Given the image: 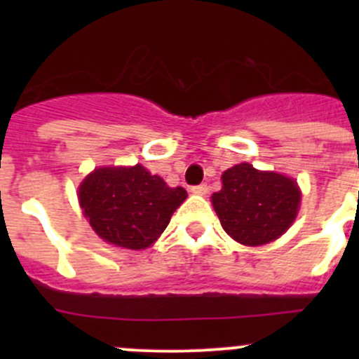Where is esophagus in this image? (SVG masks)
<instances>
[{
	"label": "esophagus",
	"mask_w": 359,
	"mask_h": 359,
	"mask_svg": "<svg viewBox=\"0 0 359 359\" xmlns=\"http://www.w3.org/2000/svg\"><path fill=\"white\" fill-rule=\"evenodd\" d=\"M191 191H193L194 194H198V196H205V194L208 193V186H206V184H200V186L191 187Z\"/></svg>",
	"instance_id": "esophagus-1"
}]
</instances>
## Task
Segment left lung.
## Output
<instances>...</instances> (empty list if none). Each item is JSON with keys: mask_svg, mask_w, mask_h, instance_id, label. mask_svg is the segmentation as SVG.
I'll return each mask as SVG.
<instances>
[{"mask_svg": "<svg viewBox=\"0 0 359 359\" xmlns=\"http://www.w3.org/2000/svg\"><path fill=\"white\" fill-rule=\"evenodd\" d=\"M212 205L224 231L238 243L260 247L278 240L295 220L300 189L290 177L240 163L222 173Z\"/></svg>", "mask_w": 359, "mask_h": 359, "instance_id": "1", "label": "left lung"}]
</instances>
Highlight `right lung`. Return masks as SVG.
I'll list each match as a JSON object with an SVG mask.
<instances>
[{
  "instance_id": "add662e5",
  "label": "right lung",
  "mask_w": 359,
  "mask_h": 359,
  "mask_svg": "<svg viewBox=\"0 0 359 359\" xmlns=\"http://www.w3.org/2000/svg\"><path fill=\"white\" fill-rule=\"evenodd\" d=\"M78 198L83 215L104 241L144 250L161 236L187 193L168 187L142 165L102 166L79 184Z\"/></svg>"
}]
</instances>
